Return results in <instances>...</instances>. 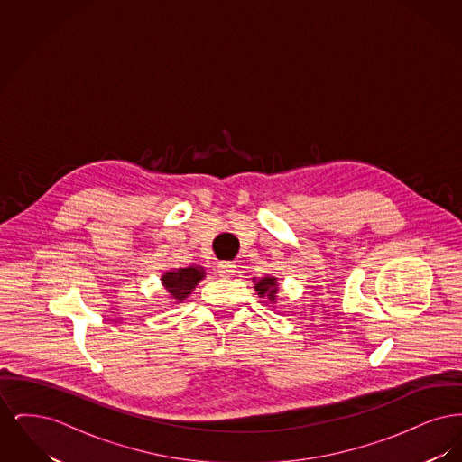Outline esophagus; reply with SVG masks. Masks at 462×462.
Returning <instances> with one entry per match:
<instances>
[{
    "mask_svg": "<svg viewBox=\"0 0 462 462\" xmlns=\"http://www.w3.org/2000/svg\"><path fill=\"white\" fill-rule=\"evenodd\" d=\"M236 268H237V264L234 262H220L218 263V273H220V277H230V275H234Z\"/></svg>",
    "mask_w": 462,
    "mask_h": 462,
    "instance_id": "34e87169",
    "label": "esophagus"
}]
</instances>
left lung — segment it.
I'll return each mask as SVG.
<instances>
[{
	"instance_id": "obj_1",
	"label": "left lung",
	"mask_w": 462,
	"mask_h": 462,
	"mask_svg": "<svg viewBox=\"0 0 462 462\" xmlns=\"http://www.w3.org/2000/svg\"><path fill=\"white\" fill-rule=\"evenodd\" d=\"M254 291L260 294V298H266L270 303L277 301V292H279V284L275 277H263L260 281H254Z\"/></svg>"
}]
</instances>
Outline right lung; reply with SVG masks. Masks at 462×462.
Listing matches in <instances>:
<instances>
[{"label":"right lung","instance_id":"1","mask_svg":"<svg viewBox=\"0 0 462 462\" xmlns=\"http://www.w3.org/2000/svg\"><path fill=\"white\" fill-rule=\"evenodd\" d=\"M206 277V272L202 266H185V268H173L170 272H164L161 277L162 286L166 289L168 296L173 300V303L185 301L187 296L196 289L199 282Z\"/></svg>","mask_w":462,"mask_h":462}]
</instances>
